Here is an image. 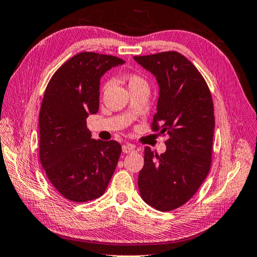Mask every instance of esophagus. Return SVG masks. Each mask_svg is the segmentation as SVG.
Listing matches in <instances>:
<instances>
[{"mask_svg":"<svg viewBox=\"0 0 257 257\" xmlns=\"http://www.w3.org/2000/svg\"><path fill=\"white\" fill-rule=\"evenodd\" d=\"M122 152H123L124 154L134 153V152H135V147H134V146H131V145H123V146H122Z\"/></svg>","mask_w":257,"mask_h":257,"instance_id":"1","label":"esophagus"}]
</instances>
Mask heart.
<instances>
[{
	"label": "heart",
	"mask_w": 257,
	"mask_h": 257,
	"mask_svg": "<svg viewBox=\"0 0 257 257\" xmlns=\"http://www.w3.org/2000/svg\"><path fill=\"white\" fill-rule=\"evenodd\" d=\"M127 82H128V88H132V87H135V85L138 84H141V83H145V81L142 79L140 76L138 75H130L127 77ZM105 88L109 87V83H105L104 85Z\"/></svg>",
	"instance_id": "1"
}]
</instances>
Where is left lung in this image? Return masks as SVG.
<instances>
[{
	"label": "left lung",
	"instance_id": "8db88e82",
	"mask_svg": "<svg viewBox=\"0 0 257 257\" xmlns=\"http://www.w3.org/2000/svg\"><path fill=\"white\" fill-rule=\"evenodd\" d=\"M134 60L156 78L159 96L152 126L169 136L166 152L159 156L145 147L140 195L153 208L170 211L189 200L209 174L214 132L212 96L197 68L177 51L135 56Z\"/></svg>",
	"mask_w": 257,
	"mask_h": 257
}]
</instances>
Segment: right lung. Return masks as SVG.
Wrapping results in <instances>:
<instances>
[{
    "label": "right lung",
    "instance_id": "add662e5",
    "mask_svg": "<svg viewBox=\"0 0 257 257\" xmlns=\"http://www.w3.org/2000/svg\"><path fill=\"white\" fill-rule=\"evenodd\" d=\"M124 60L80 53L66 61L45 91L39 112V158L48 179L65 198L85 202L101 197L122 147L92 139L87 118L99 111L100 79Z\"/></svg>",
    "mask_w": 257,
    "mask_h": 257
}]
</instances>
